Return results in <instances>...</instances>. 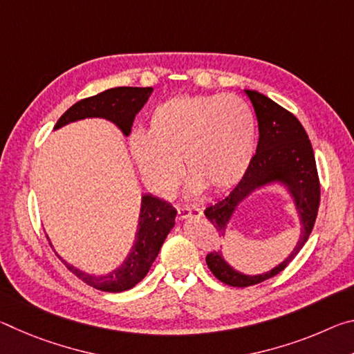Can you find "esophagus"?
<instances>
[{
    "instance_id": "1",
    "label": "esophagus",
    "mask_w": 354,
    "mask_h": 354,
    "mask_svg": "<svg viewBox=\"0 0 354 354\" xmlns=\"http://www.w3.org/2000/svg\"><path fill=\"white\" fill-rule=\"evenodd\" d=\"M178 215L181 220H187L192 217H201L203 215V209L200 206H181L178 207Z\"/></svg>"
}]
</instances>
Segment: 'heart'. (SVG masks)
I'll list each match as a JSON object with an SVG mask.
<instances>
[{"label":"heart","instance_id":"obj_1","mask_svg":"<svg viewBox=\"0 0 354 354\" xmlns=\"http://www.w3.org/2000/svg\"><path fill=\"white\" fill-rule=\"evenodd\" d=\"M129 149L143 181L158 195L176 189L183 160L190 190L220 192L247 173L256 149V118L236 95L175 97L149 115L148 133H134Z\"/></svg>","mask_w":354,"mask_h":354}]
</instances>
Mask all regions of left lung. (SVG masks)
Instances as JSON below:
<instances>
[{
	"instance_id": "left-lung-1",
	"label": "left lung",
	"mask_w": 354,
	"mask_h": 354,
	"mask_svg": "<svg viewBox=\"0 0 354 354\" xmlns=\"http://www.w3.org/2000/svg\"><path fill=\"white\" fill-rule=\"evenodd\" d=\"M245 93L253 103L257 127H259L256 154L241 183L225 198L206 207V218L214 225L218 236L226 237L232 217L248 196L257 190L279 185L290 196L301 227H299L298 242L290 254L266 273L247 274L239 272L230 266L221 251L209 253L206 256L209 270L221 283L234 287L259 284L283 272L309 239L320 205V183L317 175L314 149L301 123L293 113L266 95L257 91H245Z\"/></svg>"
}]
</instances>
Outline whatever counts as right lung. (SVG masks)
Instances as JSON below:
<instances>
[{
  "instance_id": "1",
  "label": "right lung",
  "mask_w": 354,
  "mask_h": 354,
  "mask_svg": "<svg viewBox=\"0 0 354 354\" xmlns=\"http://www.w3.org/2000/svg\"><path fill=\"white\" fill-rule=\"evenodd\" d=\"M151 87H115L104 91L95 97L77 101L64 115L57 120L55 129L84 118H104L109 120L122 131L124 137L131 134L134 118L143 104L147 103ZM176 209L170 203L153 196L151 194L142 195L139 225H137L136 239L128 256L118 267L109 273L93 274L87 273L64 261L71 272L84 283L103 292H124L133 289L136 284L147 277L153 262L158 257L160 247L175 226ZM50 239V237H46ZM51 245V243H50Z\"/></svg>"
}]
</instances>
